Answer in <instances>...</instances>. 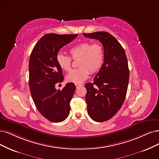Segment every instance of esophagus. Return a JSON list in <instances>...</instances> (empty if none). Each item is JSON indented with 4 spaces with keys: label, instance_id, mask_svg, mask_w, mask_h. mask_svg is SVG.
<instances>
[{
    "label": "esophagus",
    "instance_id": "obj_1",
    "mask_svg": "<svg viewBox=\"0 0 159 159\" xmlns=\"http://www.w3.org/2000/svg\"><path fill=\"white\" fill-rule=\"evenodd\" d=\"M82 86L81 84H75L76 88H79V87H80V86Z\"/></svg>",
    "mask_w": 159,
    "mask_h": 159
}]
</instances>
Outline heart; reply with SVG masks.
<instances>
[{"label":"heart","instance_id":"heart-1","mask_svg":"<svg viewBox=\"0 0 159 159\" xmlns=\"http://www.w3.org/2000/svg\"><path fill=\"white\" fill-rule=\"evenodd\" d=\"M73 60H79V68L72 70L66 76L67 81L80 84L89 78L90 72L97 73L101 69L104 61V49L99 43L92 44L83 42L72 47L69 51ZM62 54H57L56 61L63 70L69 71L71 68V59Z\"/></svg>","mask_w":159,"mask_h":159}]
</instances>
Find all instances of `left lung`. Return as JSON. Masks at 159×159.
<instances>
[{"label": "left lung", "instance_id": "left-lung-1", "mask_svg": "<svg viewBox=\"0 0 159 159\" xmlns=\"http://www.w3.org/2000/svg\"><path fill=\"white\" fill-rule=\"evenodd\" d=\"M83 35L99 40L103 46L102 66L93 83H86L85 87L88 114L96 122L106 121L118 112L126 98L129 81L126 53L119 41L107 32Z\"/></svg>", "mask_w": 159, "mask_h": 159}]
</instances>
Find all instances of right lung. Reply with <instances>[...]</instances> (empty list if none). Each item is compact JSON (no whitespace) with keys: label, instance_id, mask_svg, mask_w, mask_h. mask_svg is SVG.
I'll list each match as a JSON object with an SVG mask.
<instances>
[{"label":"right lung","instance_id":"add662e5","mask_svg":"<svg viewBox=\"0 0 159 159\" xmlns=\"http://www.w3.org/2000/svg\"><path fill=\"white\" fill-rule=\"evenodd\" d=\"M77 36L46 34L35 44L29 58V85L33 102L40 113L53 122L67 119L76 89L74 83H68L61 90L56 89V85L63 80L56 57L62 47Z\"/></svg>","mask_w":159,"mask_h":159}]
</instances>
